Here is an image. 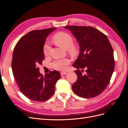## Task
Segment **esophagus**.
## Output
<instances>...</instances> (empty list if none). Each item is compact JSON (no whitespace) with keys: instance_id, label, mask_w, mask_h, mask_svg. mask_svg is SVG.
Wrapping results in <instances>:
<instances>
[{"instance_id":"esophagus-1","label":"esophagus","mask_w":128,"mask_h":128,"mask_svg":"<svg viewBox=\"0 0 128 128\" xmlns=\"http://www.w3.org/2000/svg\"><path fill=\"white\" fill-rule=\"evenodd\" d=\"M67 72H60V74L61 76H63V75H65L66 74H67Z\"/></svg>"}]
</instances>
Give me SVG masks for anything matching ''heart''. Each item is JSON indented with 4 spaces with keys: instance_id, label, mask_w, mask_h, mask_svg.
I'll use <instances>...</instances> for the list:
<instances>
[{
    "instance_id": "obj_1",
    "label": "heart",
    "mask_w": 128,
    "mask_h": 128,
    "mask_svg": "<svg viewBox=\"0 0 128 128\" xmlns=\"http://www.w3.org/2000/svg\"><path fill=\"white\" fill-rule=\"evenodd\" d=\"M53 42L59 47L65 50H67L68 52L72 55L74 56L77 53V46L73 44V38L71 35L68 33L60 32L56 33L52 38ZM51 51V47L48 44H45L43 47V53L45 56H48ZM70 62L68 58L56 59L54 61L52 67L57 70H64Z\"/></svg>"
}]
</instances>
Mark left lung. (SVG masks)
<instances>
[{"mask_svg":"<svg viewBox=\"0 0 128 128\" xmlns=\"http://www.w3.org/2000/svg\"><path fill=\"white\" fill-rule=\"evenodd\" d=\"M64 28L71 31L80 47L79 56L72 64L78 69L75 71L77 79L72 90L82 98L95 97L106 88L114 72L113 48L105 34L94 27L68 26ZM83 68L87 69L84 76L79 70Z\"/></svg>","mask_w":128,"mask_h":128,"instance_id":"left-lung-1","label":"left lung"}]
</instances>
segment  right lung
Instances as JSON below:
<instances>
[{
    "mask_svg": "<svg viewBox=\"0 0 128 128\" xmlns=\"http://www.w3.org/2000/svg\"><path fill=\"white\" fill-rule=\"evenodd\" d=\"M56 28L32 30L21 37L14 48L12 69L20 91L34 102H45L54 94L60 73L50 71L43 76L38 64L44 60L46 38Z\"/></svg>",
    "mask_w": 128,
    "mask_h": 128,
    "instance_id": "obj_1",
    "label": "right lung"
}]
</instances>
